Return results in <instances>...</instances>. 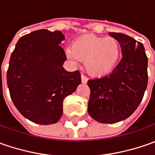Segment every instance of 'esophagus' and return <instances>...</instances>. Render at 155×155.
<instances>
[{
  "instance_id": "34e87169",
  "label": "esophagus",
  "mask_w": 155,
  "mask_h": 155,
  "mask_svg": "<svg viewBox=\"0 0 155 155\" xmlns=\"http://www.w3.org/2000/svg\"><path fill=\"white\" fill-rule=\"evenodd\" d=\"M81 80H82V83L83 84H86L87 81H88V78H87L86 76H84V74L81 75Z\"/></svg>"
}]
</instances>
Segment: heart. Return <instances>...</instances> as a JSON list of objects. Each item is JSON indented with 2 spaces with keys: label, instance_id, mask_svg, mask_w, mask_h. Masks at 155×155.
Wrapping results in <instances>:
<instances>
[{
  "label": "heart",
  "instance_id": "obj_1",
  "mask_svg": "<svg viewBox=\"0 0 155 155\" xmlns=\"http://www.w3.org/2000/svg\"><path fill=\"white\" fill-rule=\"evenodd\" d=\"M122 55L120 41L114 37H100L92 34L83 35L75 39L67 58L73 63L84 61L89 74L103 77L115 68Z\"/></svg>",
  "mask_w": 155,
  "mask_h": 155
}]
</instances>
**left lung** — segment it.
<instances>
[{"label": "left lung", "instance_id": "1", "mask_svg": "<svg viewBox=\"0 0 155 155\" xmlns=\"http://www.w3.org/2000/svg\"><path fill=\"white\" fill-rule=\"evenodd\" d=\"M109 34L120 41L122 58L110 74L88 81V112L102 123H116L129 117L147 86V57L143 45L124 33Z\"/></svg>", "mask_w": 155, "mask_h": 155}]
</instances>
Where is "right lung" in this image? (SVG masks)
Returning <instances> with one entry per match:
<instances>
[{"instance_id": "obj_1", "label": "right lung", "mask_w": 155, "mask_h": 155, "mask_svg": "<svg viewBox=\"0 0 155 155\" xmlns=\"http://www.w3.org/2000/svg\"><path fill=\"white\" fill-rule=\"evenodd\" d=\"M60 31L40 29L22 36L11 54L7 72L10 97L31 122L49 125L59 121L63 101L81 84L78 71L63 67L66 60Z\"/></svg>"}]
</instances>
